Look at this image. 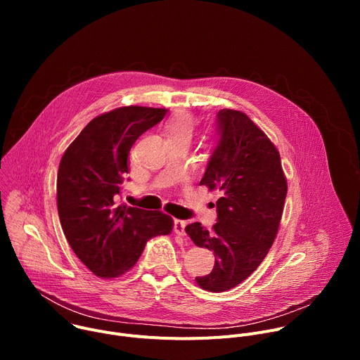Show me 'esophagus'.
Returning a JSON list of instances; mask_svg holds the SVG:
<instances>
[{"instance_id":"esophagus-1","label":"esophagus","mask_w":360,"mask_h":360,"mask_svg":"<svg viewBox=\"0 0 360 360\" xmlns=\"http://www.w3.org/2000/svg\"><path fill=\"white\" fill-rule=\"evenodd\" d=\"M185 226H186V222L185 221H181V219H175L174 221V231L176 235L179 236H185Z\"/></svg>"}]
</instances>
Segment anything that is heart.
<instances>
[{"label":"heart","instance_id":"b5f03b06","mask_svg":"<svg viewBox=\"0 0 360 360\" xmlns=\"http://www.w3.org/2000/svg\"><path fill=\"white\" fill-rule=\"evenodd\" d=\"M195 128V117L185 111H176L167 122V134L168 136H189L192 135Z\"/></svg>","mask_w":360,"mask_h":360}]
</instances>
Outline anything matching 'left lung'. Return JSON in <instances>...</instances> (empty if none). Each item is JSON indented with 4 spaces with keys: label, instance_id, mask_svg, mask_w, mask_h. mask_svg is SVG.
I'll return each mask as SVG.
<instances>
[{
    "label": "left lung",
    "instance_id": "8db88e82",
    "mask_svg": "<svg viewBox=\"0 0 360 360\" xmlns=\"http://www.w3.org/2000/svg\"><path fill=\"white\" fill-rule=\"evenodd\" d=\"M219 143L200 185L219 191L218 222L212 231L199 222L185 228L199 248L214 250L215 266L195 278L210 292L242 283L268 255L282 219L288 192L281 155L265 132L243 112H218Z\"/></svg>",
    "mask_w": 360,
    "mask_h": 360
}]
</instances>
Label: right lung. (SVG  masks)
Returning a JSON list of instances; mask_svg holds the SVG:
<instances>
[{
    "mask_svg": "<svg viewBox=\"0 0 360 360\" xmlns=\"http://www.w3.org/2000/svg\"><path fill=\"white\" fill-rule=\"evenodd\" d=\"M167 112V108L129 105L101 114L61 158L57 178L61 226L78 259L98 278L127 274L150 238L172 232L169 215L115 202L128 174L132 145Z\"/></svg>",
    "mask_w": 360,
    "mask_h": 360,
    "instance_id": "1",
    "label": "right lung"
}]
</instances>
